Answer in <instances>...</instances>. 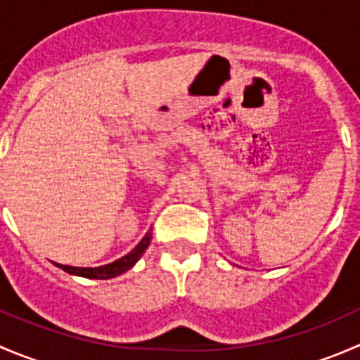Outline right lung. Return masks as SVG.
<instances>
[{
	"label": "right lung",
	"mask_w": 360,
	"mask_h": 360,
	"mask_svg": "<svg viewBox=\"0 0 360 360\" xmlns=\"http://www.w3.org/2000/svg\"><path fill=\"white\" fill-rule=\"evenodd\" d=\"M151 242V230L148 231L146 235L143 237V240L136 245L129 254H125L123 257L120 259L112 261L110 264H103V266H96V268H90V266H68V264H59V263H53L56 266H59L60 270H64L69 275H76V277H85V278H97V281H108V278H115L118 275L125 274L127 270L134 266L137 261L141 259V256L144 254V250L148 249Z\"/></svg>",
	"instance_id": "1"
}]
</instances>
